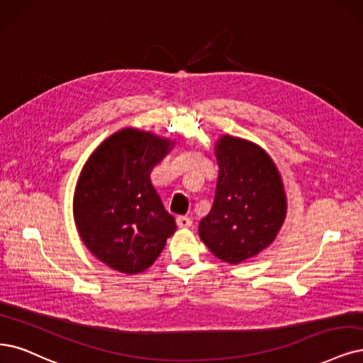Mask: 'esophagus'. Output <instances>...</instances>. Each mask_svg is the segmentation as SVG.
Here are the masks:
<instances>
[{
    "label": "esophagus",
    "instance_id": "obj_1",
    "mask_svg": "<svg viewBox=\"0 0 363 363\" xmlns=\"http://www.w3.org/2000/svg\"><path fill=\"white\" fill-rule=\"evenodd\" d=\"M177 224H178V227H181V229H189V227L193 224V221H191V218H189V217L179 216V217L177 218Z\"/></svg>",
    "mask_w": 363,
    "mask_h": 363
}]
</instances>
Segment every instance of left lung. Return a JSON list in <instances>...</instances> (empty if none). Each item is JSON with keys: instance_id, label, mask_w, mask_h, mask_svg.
I'll list each match as a JSON object with an SVG mask.
<instances>
[{"instance_id": "8db88e82", "label": "left lung", "mask_w": 363, "mask_h": 363, "mask_svg": "<svg viewBox=\"0 0 363 363\" xmlns=\"http://www.w3.org/2000/svg\"><path fill=\"white\" fill-rule=\"evenodd\" d=\"M218 182L199 236L213 256L238 264L269 247L287 212L281 174L256 143L223 136L216 145Z\"/></svg>"}]
</instances>
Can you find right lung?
<instances>
[{
	"label": "right lung",
	"instance_id": "1",
	"mask_svg": "<svg viewBox=\"0 0 363 363\" xmlns=\"http://www.w3.org/2000/svg\"><path fill=\"white\" fill-rule=\"evenodd\" d=\"M172 146L155 134L124 128L107 138L80 172L73 199L79 236L118 272L147 269L177 230L150 178Z\"/></svg>",
	"mask_w": 363,
	"mask_h": 363
}]
</instances>
